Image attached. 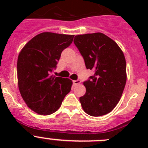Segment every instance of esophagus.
<instances>
[{"mask_svg":"<svg viewBox=\"0 0 148 148\" xmlns=\"http://www.w3.org/2000/svg\"><path fill=\"white\" fill-rule=\"evenodd\" d=\"M80 83H81V81H80V80H79V79L74 80V81H73V84H74V85H78V84H79Z\"/></svg>","mask_w":148,"mask_h":148,"instance_id":"34e87169","label":"esophagus"}]
</instances>
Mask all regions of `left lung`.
I'll return each mask as SVG.
<instances>
[{
	"label": "left lung",
	"instance_id": "left-lung-1",
	"mask_svg": "<svg viewBox=\"0 0 148 148\" xmlns=\"http://www.w3.org/2000/svg\"><path fill=\"white\" fill-rule=\"evenodd\" d=\"M74 43L94 76L84 82L86 93L79 98L84 111L99 117L110 113L122 97L127 81L126 61L120 46L102 33L74 37Z\"/></svg>",
	"mask_w": 148,
	"mask_h": 148
}]
</instances>
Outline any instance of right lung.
<instances>
[{"label":"right lung","instance_id":"1","mask_svg":"<svg viewBox=\"0 0 148 148\" xmlns=\"http://www.w3.org/2000/svg\"><path fill=\"white\" fill-rule=\"evenodd\" d=\"M74 35L44 32L23 46L18 57V86L31 110L49 115L59 110L71 91L72 81L51 74L62 51L72 43Z\"/></svg>","mask_w":148,"mask_h":148}]
</instances>
